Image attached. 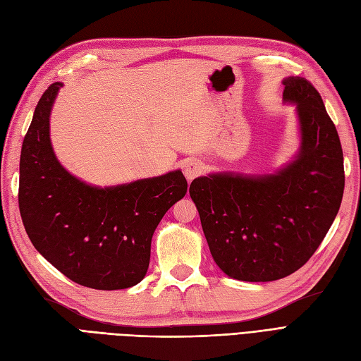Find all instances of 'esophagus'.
I'll return each mask as SVG.
<instances>
[{"mask_svg": "<svg viewBox=\"0 0 361 361\" xmlns=\"http://www.w3.org/2000/svg\"><path fill=\"white\" fill-rule=\"evenodd\" d=\"M204 167L203 164L200 161H195V159H188L187 162H185L183 166V174L185 178H187L188 180H192L194 178L200 176V174L203 173Z\"/></svg>", "mask_w": 361, "mask_h": 361, "instance_id": "34e87169", "label": "esophagus"}]
</instances>
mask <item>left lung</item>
<instances>
[{
    "label": "left lung",
    "mask_w": 361,
    "mask_h": 361,
    "mask_svg": "<svg viewBox=\"0 0 361 361\" xmlns=\"http://www.w3.org/2000/svg\"><path fill=\"white\" fill-rule=\"evenodd\" d=\"M283 85V101L297 105L300 122L295 159L274 174L214 173L190 185L215 264L243 281H272L300 269L343 197V152L321 94L301 76Z\"/></svg>",
    "instance_id": "obj_1"
}]
</instances>
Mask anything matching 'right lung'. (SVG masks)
<instances>
[{"instance_id":"obj_1","label":"right lung","mask_w":361,"mask_h":361,"mask_svg":"<svg viewBox=\"0 0 361 361\" xmlns=\"http://www.w3.org/2000/svg\"><path fill=\"white\" fill-rule=\"evenodd\" d=\"M61 82L51 84L35 110L19 162V211L30 241L61 274L99 290L145 279L152 236L187 194L180 170L116 187H93L59 162L49 116Z\"/></svg>"}]
</instances>
